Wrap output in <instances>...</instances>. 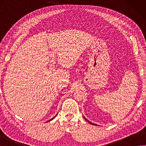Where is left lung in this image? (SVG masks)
<instances>
[{
  "label": "left lung",
  "mask_w": 146,
  "mask_h": 146,
  "mask_svg": "<svg viewBox=\"0 0 146 146\" xmlns=\"http://www.w3.org/2000/svg\"><path fill=\"white\" fill-rule=\"evenodd\" d=\"M89 123H90V124H92V125H95V124H93V123H91V122H90V121H88Z\"/></svg>",
  "instance_id": "8db88e82"
}]
</instances>
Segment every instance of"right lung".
Instances as JSON below:
<instances>
[{
    "instance_id": "right-lung-1",
    "label": "right lung",
    "mask_w": 146,
    "mask_h": 146,
    "mask_svg": "<svg viewBox=\"0 0 146 146\" xmlns=\"http://www.w3.org/2000/svg\"><path fill=\"white\" fill-rule=\"evenodd\" d=\"M53 119V118H52V119H51V120H52V119ZM51 120H49V121H51Z\"/></svg>"
}]
</instances>
